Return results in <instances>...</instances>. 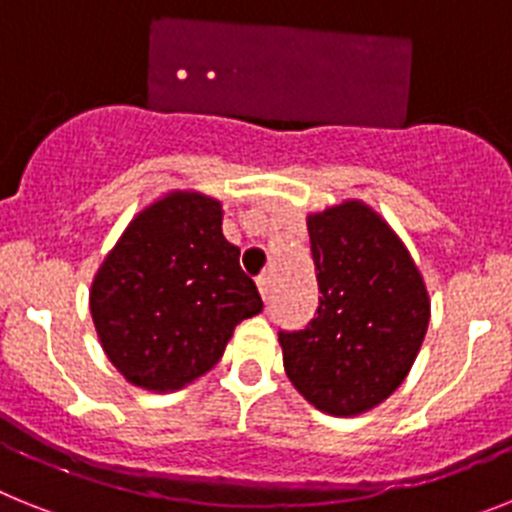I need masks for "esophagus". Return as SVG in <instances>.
<instances>
[{"label": "esophagus", "mask_w": 512, "mask_h": 512, "mask_svg": "<svg viewBox=\"0 0 512 512\" xmlns=\"http://www.w3.org/2000/svg\"><path fill=\"white\" fill-rule=\"evenodd\" d=\"M257 288H260L262 299L268 301V296H270V278H268V275H257Z\"/></svg>", "instance_id": "1"}]
</instances>
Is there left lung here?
<instances>
[{
  "instance_id": "left-lung-1",
  "label": "left lung",
  "mask_w": 512,
  "mask_h": 512,
  "mask_svg": "<svg viewBox=\"0 0 512 512\" xmlns=\"http://www.w3.org/2000/svg\"><path fill=\"white\" fill-rule=\"evenodd\" d=\"M319 306L304 330H281L288 379L317 410L348 417L384 402L428 332L420 270L381 216L358 201L306 221Z\"/></svg>"
}]
</instances>
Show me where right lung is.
<instances>
[{"label": "right lung", "mask_w": 512, "mask_h": 512, "mask_svg": "<svg viewBox=\"0 0 512 512\" xmlns=\"http://www.w3.org/2000/svg\"><path fill=\"white\" fill-rule=\"evenodd\" d=\"M221 203L170 193L128 224L90 293L97 337L131 384L170 391L211 371L242 319L260 314Z\"/></svg>", "instance_id": "obj_1"}]
</instances>
